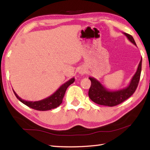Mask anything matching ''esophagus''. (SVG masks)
Returning a JSON list of instances; mask_svg holds the SVG:
<instances>
[{"label":"esophagus","mask_w":150,"mask_h":150,"mask_svg":"<svg viewBox=\"0 0 150 150\" xmlns=\"http://www.w3.org/2000/svg\"><path fill=\"white\" fill-rule=\"evenodd\" d=\"M79 74H81V75L85 74V73H86L85 68H84V67H81V68H80L79 70Z\"/></svg>","instance_id":"esophagus-1"}]
</instances>
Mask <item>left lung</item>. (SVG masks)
<instances>
[{
  "mask_svg": "<svg viewBox=\"0 0 150 150\" xmlns=\"http://www.w3.org/2000/svg\"><path fill=\"white\" fill-rule=\"evenodd\" d=\"M129 41L136 46V44L131 35L123 33ZM142 58L138 65L135 74L132 78L129 85L121 89L112 91L106 88L99 81L94 77H88L91 81V85L88 91V96L91 100L98 105L114 106L119 105L131 96L136 90L140 78Z\"/></svg>",
  "mask_w": 150,
  "mask_h": 150,
  "instance_id": "1",
  "label": "left lung"
}]
</instances>
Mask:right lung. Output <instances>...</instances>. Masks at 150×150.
Wrapping results in <instances>:
<instances>
[{
	"instance_id": "obj_1",
	"label": "right lung",
	"mask_w": 150,
	"mask_h": 150,
	"mask_svg": "<svg viewBox=\"0 0 150 150\" xmlns=\"http://www.w3.org/2000/svg\"><path fill=\"white\" fill-rule=\"evenodd\" d=\"M74 81L75 78L73 77L69 81H67V82H65L64 84H63L51 96L44 98V99H42L38 101H34V102L22 99L14 90L13 92L18 99L21 103L24 104L25 105L28 106V107L40 111L49 110H51V109L57 108V106H59L62 103L63 98L65 95L66 90H67V87H69L71 84H72Z\"/></svg>"
}]
</instances>
